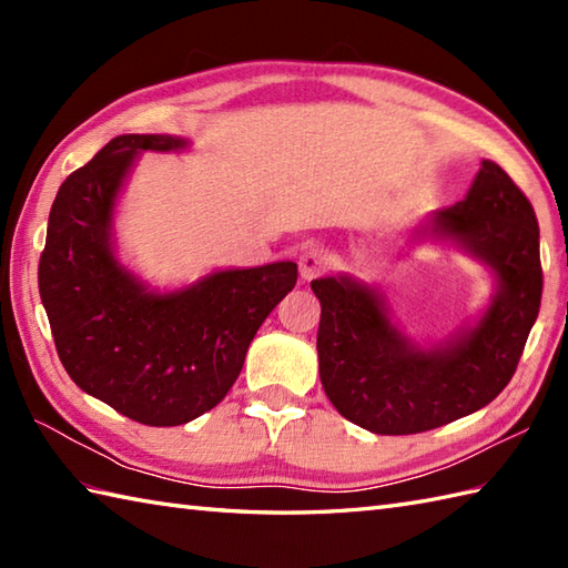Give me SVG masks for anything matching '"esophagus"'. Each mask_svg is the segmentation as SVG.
<instances>
[{
  "mask_svg": "<svg viewBox=\"0 0 568 568\" xmlns=\"http://www.w3.org/2000/svg\"><path fill=\"white\" fill-rule=\"evenodd\" d=\"M327 256H324V251H320V248H310V251H305L303 256H300V261H297V265H300V277H303V281H312V277H317V275H322L324 271H327Z\"/></svg>",
  "mask_w": 568,
  "mask_h": 568,
  "instance_id": "34e87169",
  "label": "esophagus"
}]
</instances>
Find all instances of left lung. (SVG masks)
Segmentation results:
<instances>
[{
	"mask_svg": "<svg viewBox=\"0 0 568 568\" xmlns=\"http://www.w3.org/2000/svg\"><path fill=\"white\" fill-rule=\"evenodd\" d=\"M425 241L462 248L496 283L484 315L442 342L409 339L376 287L354 275L312 281L322 305V388L339 415L373 434L427 432L496 400L539 315L537 216L498 163L480 161L466 197L432 212L407 246Z\"/></svg>",
	"mask_w": 568,
	"mask_h": 568,
	"instance_id": "left-lung-1",
	"label": "left lung"
}]
</instances>
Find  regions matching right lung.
<instances>
[{"mask_svg":"<svg viewBox=\"0 0 568 568\" xmlns=\"http://www.w3.org/2000/svg\"><path fill=\"white\" fill-rule=\"evenodd\" d=\"M171 134L112 139L65 178L48 216L39 293L60 364L78 388L151 427H175L224 400L248 344L293 291L297 265L226 268L155 291L116 256L114 214L143 151H185Z\"/></svg>","mask_w":568,"mask_h":568,"instance_id":"obj_1","label":"right lung"}]
</instances>
